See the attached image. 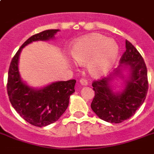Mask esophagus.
Instances as JSON below:
<instances>
[{
  "label": "esophagus",
  "instance_id": "34e87169",
  "mask_svg": "<svg viewBox=\"0 0 154 154\" xmlns=\"http://www.w3.org/2000/svg\"><path fill=\"white\" fill-rule=\"evenodd\" d=\"M79 83L82 85V86H85V85H88V82H87L85 79H84V78H82V79L80 80Z\"/></svg>",
  "mask_w": 154,
  "mask_h": 154
}]
</instances>
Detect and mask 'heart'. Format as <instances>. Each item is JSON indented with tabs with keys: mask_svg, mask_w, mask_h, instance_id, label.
<instances>
[{
	"mask_svg": "<svg viewBox=\"0 0 154 154\" xmlns=\"http://www.w3.org/2000/svg\"><path fill=\"white\" fill-rule=\"evenodd\" d=\"M70 53L76 62L86 63L87 69L93 77H101L114 67L119 47L114 40L99 33H91L77 38L72 43Z\"/></svg>",
	"mask_w": 154,
	"mask_h": 154,
	"instance_id": "b5f03b06",
	"label": "heart"
}]
</instances>
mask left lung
<instances>
[{
    "label": "left lung",
    "mask_w": 154,
    "mask_h": 154,
    "mask_svg": "<svg viewBox=\"0 0 154 154\" xmlns=\"http://www.w3.org/2000/svg\"><path fill=\"white\" fill-rule=\"evenodd\" d=\"M125 48L114 72L92 84L95 92L92 109L101 120L110 123H121L131 117L143 104L148 92L147 68L143 58L127 40ZM126 69L129 73L125 77L123 71ZM116 77L124 82L121 92H114L112 89V81Z\"/></svg>",
    "instance_id": "1"
}]
</instances>
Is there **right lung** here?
<instances>
[{
  "mask_svg": "<svg viewBox=\"0 0 154 154\" xmlns=\"http://www.w3.org/2000/svg\"><path fill=\"white\" fill-rule=\"evenodd\" d=\"M59 29H49L29 37L11 60L8 73L7 92L14 109L29 124L43 127L57 122L65 112L70 95L75 92L76 80L53 82L40 89L29 86L20 77L18 63L24 47L37 41L53 39Z\"/></svg>",
  "mask_w": 154,
  "mask_h": 154,
  "instance_id": "1",
  "label": "right lung"
}]
</instances>
